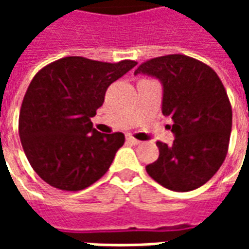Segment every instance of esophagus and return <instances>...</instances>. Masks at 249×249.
<instances>
[{
	"instance_id": "esophagus-1",
	"label": "esophagus",
	"mask_w": 249,
	"mask_h": 249,
	"mask_svg": "<svg viewBox=\"0 0 249 249\" xmlns=\"http://www.w3.org/2000/svg\"><path fill=\"white\" fill-rule=\"evenodd\" d=\"M126 140H128V142H130V144H133V145H137V144H140V140L135 139L133 136H128V137H126Z\"/></svg>"
}]
</instances>
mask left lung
<instances>
[{
    "label": "left lung",
    "instance_id": "1",
    "mask_svg": "<svg viewBox=\"0 0 249 249\" xmlns=\"http://www.w3.org/2000/svg\"><path fill=\"white\" fill-rule=\"evenodd\" d=\"M159 78L162 114L173 121L171 146L157 141L159 159L146 165L155 181L176 192L201 187L224 162L232 129V108L223 82L204 62L168 54L142 62L135 74Z\"/></svg>",
    "mask_w": 249,
    "mask_h": 249
}]
</instances>
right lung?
<instances>
[{
	"label": "right lung",
	"instance_id": "1",
	"mask_svg": "<svg viewBox=\"0 0 249 249\" xmlns=\"http://www.w3.org/2000/svg\"><path fill=\"white\" fill-rule=\"evenodd\" d=\"M136 65L71 56L37 71L22 100L18 132L30 165L45 183L74 192L107 173L125 136L100 133L90 117L109 85Z\"/></svg>",
	"mask_w": 249,
	"mask_h": 249
}]
</instances>
